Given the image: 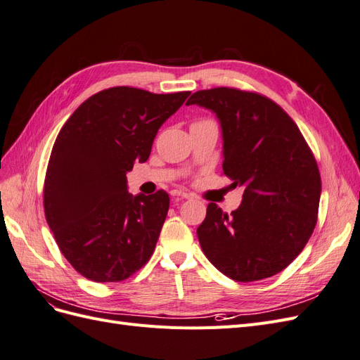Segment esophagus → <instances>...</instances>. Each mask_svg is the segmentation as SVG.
Instances as JSON below:
<instances>
[{"label":"esophagus","mask_w":360,"mask_h":360,"mask_svg":"<svg viewBox=\"0 0 360 360\" xmlns=\"http://www.w3.org/2000/svg\"><path fill=\"white\" fill-rule=\"evenodd\" d=\"M171 195H172V197H179V198H192V193H189V192H184V191H180V189H174V191H171Z\"/></svg>","instance_id":"1"}]
</instances>
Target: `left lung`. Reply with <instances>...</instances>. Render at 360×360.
Wrapping results in <instances>:
<instances>
[{
	"label": "left lung",
	"instance_id": "obj_1",
	"mask_svg": "<svg viewBox=\"0 0 360 360\" xmlns=\"http://www.w3.org/2000/svg\"><path fill=\"white\" fill-rule=\"evenodd\" d=\"M222 126L224 163L231 186H245L228 216L214 202L197 234L204 255L238 282L284 270L308 243L319 217L321 177L317 160L292 118L269 97L216 86L193 93Z\"/></svg>",
	"mask_w": 360,
	"mask_h": 360
}]
</instances>
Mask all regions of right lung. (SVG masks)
<instances>
[{
	"label": "right lung",
	"mask_w": 360,
	"mask_h": 360,
	"mask_svg": "<svg viewBox=\"0 0 360 360\" xmlns=\"http://www.w3.org/2000/svg\"><path fill=\"white\" fill-rule=\"evenodd\" d=\"M191 91L111 86L82 102L53 143L43 209L70 266L94 282H120L153 255L169 195L132 197L126 172L146 162L159 127Z\"/></svg>",
	"instance_id": "right-lung-1"
}]
</instances>
